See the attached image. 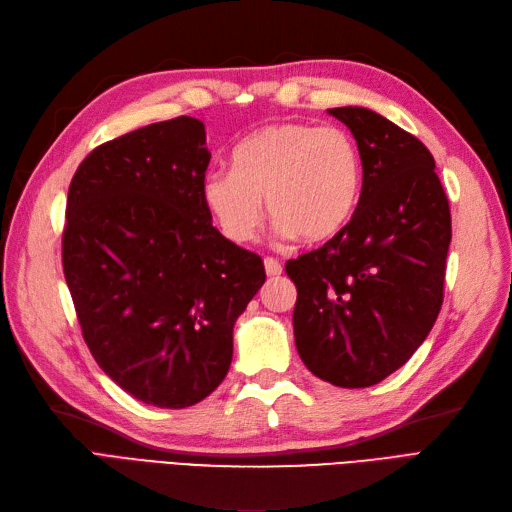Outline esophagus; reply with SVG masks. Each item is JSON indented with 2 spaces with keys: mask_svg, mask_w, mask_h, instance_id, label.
I'll return each mask as SVG.
<instances>
[{
  "mask_svg": "<svg viewBox=\"0 0 512 512\" xmlns=\"http://www.w3.org/2000/svg\"><path fill=\"white\" fill-rule=\"evenodd\" d=\"M265 271H267V275H269V277L282 275V265H280V260H275V258H265Z\"/></svg>",
  "mask_w": 512,
  "mask_h": 512,
  "instance_id": "esophagus-1",
  "label": "esophagus"
}]
</instances>
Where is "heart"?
<instances>
[{"label": "heart", "instance_id": "1", "mask_svg": "<svg viewBox=\"0 0 512 512\" xmlns=\"http://www.w3.org/2000/svg\"><path fill=\"white\" fill-rule=\"evenodd\" d=\"M230 168L207 173L200 198L235 243L254 239L265 198L282 237L312 245L331 241L352 220L363 188L359 147L335 126H265L232 149Z\"/></svg>", "mask_w": 512, "mask_h": 512}]
</instances>
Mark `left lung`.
I'll list each match as a JSON object with an SVG mask.
<instances>
[{
    "label": "left lung",
    "mask_w": 512,
    "mask_h": 512,
    "mask_svg": "<svg viewBox=\"0 0 512 512\" xmlns=\"http://www.w3.org/2000/svg\"><path fill=\"white\" fill-rule=\"evenodd\" d=\"M327 113L354 136L363 188L337 237L286 262L294 344L320 380L365 389L408 363L440 314L451 211L416 136L363 106Z\"/></svg>",
    "instance_id": "8db88e82"
}]
</instances>
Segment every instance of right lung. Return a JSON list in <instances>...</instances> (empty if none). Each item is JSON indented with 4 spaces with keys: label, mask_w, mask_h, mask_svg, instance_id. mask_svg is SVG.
I'll use <instances>...</instances> for the list:
<instances>
[{
    "label": "right lung",
    "mask_w": 512,
    "mask_h": 512,
    "mask_svg": "<svg viewBox=\"0 0 512 512\" xmlns=\"http://www.w3.org/2000/svg\"><path fill=\"white\" fill-rule=\"evenodd\" d=\"M205 123L177 117L96 147L66 207L64 275L100 369L138 401L188 408L226 378L232 329L265 284L200 198Z\"/></svg>",
    "instance_id": "1"
}]
</instances>
